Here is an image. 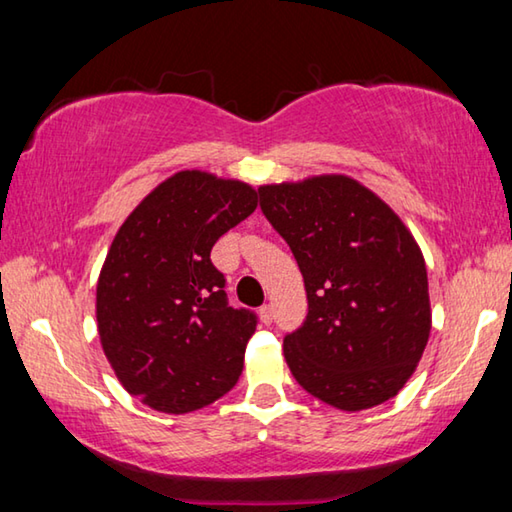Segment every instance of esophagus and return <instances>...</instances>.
Wrapping results in <instances>:
<instances>
[{
  "instance_id": "1",
  "label": "esophagus",
  "mask_w": 512,
  "mask_h": 512,
  "mask_svg": "<svg viewBox=\"0 0 512 512\" xmlns=\"http://www.w3.org/2000/svg\"><path fill=\"white\" fill-rule=\"evenodd\" d=\"M259 318H262L264 325H271L273 323V307L264 305L262 309H259Z\"/></svg>"
}]
</instances>
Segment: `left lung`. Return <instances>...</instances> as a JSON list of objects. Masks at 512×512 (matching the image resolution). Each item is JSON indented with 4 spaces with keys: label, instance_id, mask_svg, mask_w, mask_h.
<instances>
[{
    "label": "left lung",
    "instance_id": "8db88e82",
    "mask_svg": "<svg viewBox=\"0 0 512 512\" xmlns=\"http://www.w3.org/2000/svg\"><path fill=\"white\" fill-rule=\"evenodd\" d=\"M259 207L287 241L309 311L284 336L298 384L341 411L391 400L431 332L427 266L406 225L348 176L259 187Z\"/></svg>",
    "mask_w": 512,
    "mask_h": 512
}]
</instances>
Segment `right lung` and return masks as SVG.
<instances>
[{
	"mask_svg": "<svg viewBox=\"0 0 512 512\" xmlns=\"http://www.w3.org/2000/svg\"><path fill=\"white\" fill-rule=\"evenodd\" d=\"M255 207L257 192L241 180L178 171L112 239L97 284L101 348L151 409H203L237 384L257 316L228 305L210 253Z\"/></svg>",
	"mask_w": 512,
	"mask_h": 512,
	"instance_id": "add662e5",
	"label": "right lung"
}]
</instances>
